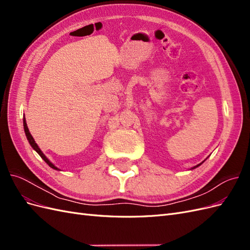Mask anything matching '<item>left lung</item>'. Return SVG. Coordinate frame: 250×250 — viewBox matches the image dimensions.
I'll return each instance as SVG.
<instances>
[{"instance_id": "obj_1", "label": "left lung", "mask_w": 250, "mask_h": 250, "mask_svg": "<svg viewBox=\"0 0 250 250\" xmlns=\"http://www.w3.org/2000/svg\"><path fill=\"white\" fill-rule=\"evenodd\" d=\"M202 163H203V162H202ZM202 163H201V164H202ZM201 164H199V165H197V166H195V167H194V168H193V169H195V168H197V167H198V166H200V165H201Z\"/></svg>"}]
</instances>
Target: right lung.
<instances>
[{"label":"right lung","instance_id":"1","mask_svg":"<svg viewBox=\"0 0 250 250\" xmlns=\"http://www.w3.org/2000/svg\"><path fill=\"white\" fill-rule=\"evenodd\" d=\"M22 121H24V130H25V133H26V137H27V140L29 141V143H30V145H31V147L36 151V152L37 153H39L40 154V156L42 158V160L44 161V162H46L49 166H50V167L51 168H53V169H55V170H59L57 167H55V166L54 165H53L49 160H48V158H47V156L46 155H44L42 152V150L40 149V147L39 146H37V144L35 143V141H34V139H33V137H32V135H31V133H30L29 132V129H28V126H27V123H26V119H25V117H24V120H22Z\"/></svg>","mask_w":250,"mask_h":250}]
</instances>
